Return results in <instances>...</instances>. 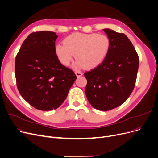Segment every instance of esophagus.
Masks as SVG:
<instances>
[{
	"instance_id": "obj_1",
	"label": "esophagus",
	"mask_w": 158,
	"mask_h": 158,
	"mask_svg": "<svg viewBox=\"0 0 158 158\" xmlns=\"http://www.w3.org/2000/svg\"><path fill=\"white\" fill-rule=\"evenodd\" d=\"M75 73H76V75L77 77H81V76H82V73L81 72H79V71H76V72H75Z\"/></svg>"
}]
</instances>
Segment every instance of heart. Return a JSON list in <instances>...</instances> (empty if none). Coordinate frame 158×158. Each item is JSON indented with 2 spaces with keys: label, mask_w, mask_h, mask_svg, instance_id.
<instances>
[{
  "label": "heart",
  "mask_w": 158,
  "mask_h": 158,
  "mask_svg": "<svg viewBox=\"0 0 158 158\" xmlns=\"http://www.w3.org/2000/svg\"><path fill=\"white\" fill-rule=\"evenodd\" d=\"M63 44L56 45L55 52L65 66L73 60L76 54L78 60L76 68L94 69L106 59L110 48V40L104 35L97 33L74 32L64 40Z\"/></svg>",
  "instance_id": "b5f03b06"
}]
</instances>
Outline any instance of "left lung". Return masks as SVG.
I'll return each instance as SVG.
<instances>
[{"mask_svg":"<svg viewBox=\"0 0 158 158\" xmlns=\"http://www.w3.org/2000/svg\"><path fill=\"white\" fill-rule=\"evenodd\" d=\"M110 48L104 61L86 72V95L90 104L101 111L116 108L133 91L139 66V57L126 35L104 29Z\"/></svg>","mask_w":158,"mask_h":158,"instance_id":"obj_1","label":"left lung"}]
</instances>
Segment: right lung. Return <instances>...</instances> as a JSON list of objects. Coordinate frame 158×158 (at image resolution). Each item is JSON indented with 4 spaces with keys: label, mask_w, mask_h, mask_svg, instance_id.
<instances>
[{
    "label": "right lung",
    "mask_w": 158,
    "mask_h": 158,
    "mask_svg": "<svg viewBox=\"0 0 158 158\" xmlns=\"http://www.w3.org/2000/svg\"><path fill=\"white\" fill-rule=\"evenodd\" d=\"M54 32H33L23 42L15 58L16 86L30 105L41 111L59 107L77 79L55 52Z\"/></svg>",
    "instance_id": "1"
}]
</instances>
